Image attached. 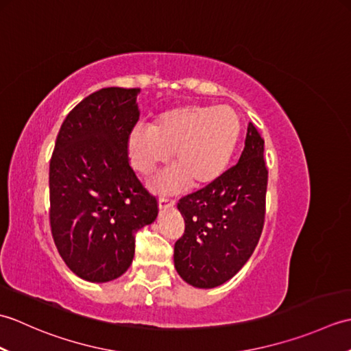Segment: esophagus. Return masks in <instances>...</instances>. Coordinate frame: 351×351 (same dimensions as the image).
Here are the masks:
<instances>
[{
	"instance_id": "esophagus-1",
	"label": "esophagus",
	"mask_w": 351,
	"mask_h": 351,
	"mask_svg": "<svg viewBox=\"0 0 351 351\" xmlns=\"http://www.w3.org/2000/svg\"><path fill=\"white\" fill-rule=\"evenodd\" d=\"M175 204H176L175 199H170V197H160V200H158L160 210H167V208H173Z\"/></svg>"
}]
</instances>
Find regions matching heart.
<instances>
[{"mask_svg":"<svg viewBox=\"0 0 351 351\" xmlns=\"http://www.w3.org/2000/svg\"><path fill=\"white\" fill-rule=\"evenodd\" d=\"M241 134V121L228 106H189L161 116L152 128L137 126L130 134L131 166L141 175L166 164L173 152L175 170L155 182L171 190L181 182L204 189L225 173Z\"/></svg>","mask_w":351,"mask_h":351,"instance_id":"1","label":"heart"}]
</instances>
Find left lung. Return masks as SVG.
I'll return each mask as SVG.
<instances>
[{
	"label": "left lung",
	"instance_id": "left-lung-1",
	"mask_svg": "<svg viewBox=\"0 0 351 351\" xmlns=\"http://www.w3.org/2000/svg\"><path fill=\"white\" fill-rule=\"evenodd\" d=\"M267 181L264 140L250 122L235 166L178 204L185 230L175 243L173 259L185 282L219 287L247 263L264 228Z\"/></svg>",
	"mask_w": 351,
	"mask_h": 351
}]
</instances>
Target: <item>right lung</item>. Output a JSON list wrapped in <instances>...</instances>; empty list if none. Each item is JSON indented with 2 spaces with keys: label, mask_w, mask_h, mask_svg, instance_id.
Returning a JSON list of instances; mask_svg holds the SVG:
<instances>
[{
  "label": "right lung",
  "mask_w": 351,
  "mask_h": 351,
  "mask_svg": "<svg viewBox=\"0 0 351 351\" xmlns=\"http://www.w3.org/2000/svg\"><path fill=\"white\" fill-rule=\"evenodd\" d=\"M140 88L106 87L66 116L49 162V223L57 250L78 278L110 282L128 270L136 232L158 202L130 166L128 138Z\"/></svg>",
  "instance_id": "1"
}]
</instances>
